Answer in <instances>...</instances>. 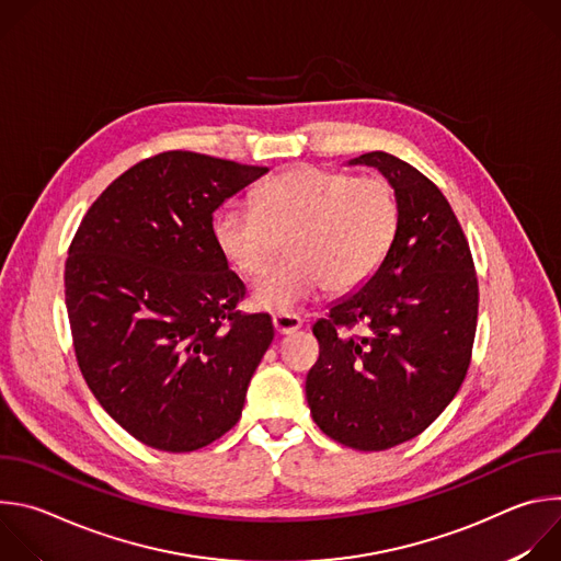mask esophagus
I'll use <instances>...</instances> for the list:
<instances>
[{
  "label": "esophagus",
  "instance_id": "34e87169",
  "mask_svg": "<svg viewBox=\"0 0 561 561\" xmlns=\"http://www.w3.org/2000/svg\"><path fill=\"white\" fill-rule=\"evenodd\" d=\"M273 329L277 335H290L301 329V319L297 314H275L273 317Z\"/></svg>",
  "mask_w": 561,
  "mask_h": 561
}]
</instances>
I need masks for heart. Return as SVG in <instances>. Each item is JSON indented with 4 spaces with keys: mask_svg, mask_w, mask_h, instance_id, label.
<instances>
[{
    "mask_svg": "<svg viewBox=\"0 0 561 561\" xmlns=\"http://www.w3.org/2000/svg\"><path fill=\"white\" fill-rule=\"evenodd\" d=\"M397 221L388 182L306 164L262 184L253 206H224L215 242L239 275L255 277L288 238V262L253 284L251 301L290 314L327 288L342 295L364 286L386 260Z\"/></svg>",
    "mask_w": 561,
    "mask_h": 561,
    "instance_id": "obj_1",
    "label": "heart"
}]
</instances>
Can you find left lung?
<instances>
[{"label":"left lung","mask_w":561,"mask_h":561,"mask_svg":"<svg viewBox=\"0 0 561 561\" xmlns=\"http://www.w3.org/2000/svg\"><path fill=\"white\" fill-rule=\"evenodd\" d=\"M346 164L383 175L399 221L377 273L314 322L319 359L306 375V399L335 442L386 450L426 431L461 388L479 288L463 230L428 178L381 150ZM353 323L367 333L339 331Z\"/></svg>","instance_id":"1"}]
</instances>
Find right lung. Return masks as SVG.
Wrapping results in <instances>:
<instances>
[{
    "instance_id": "obj_1",
    "label": "right lung",
    "mask_w": 561,
    "mask_h": 561,
    "mask_svg": "<svg viewBox=\"0 0 561 561\" xmlns=\"http://www.w3.org/2000/svg\"><path fill=\"white\" fill-rule=\"evenodd\" d=\"M264 173L162 152L117 178L77 228L64 271L77 364L150 448L197 450L242 417L275 331L264 312L237 314L247 288L217 249L213 213Z\"/></svg>"
}]
</instances>
